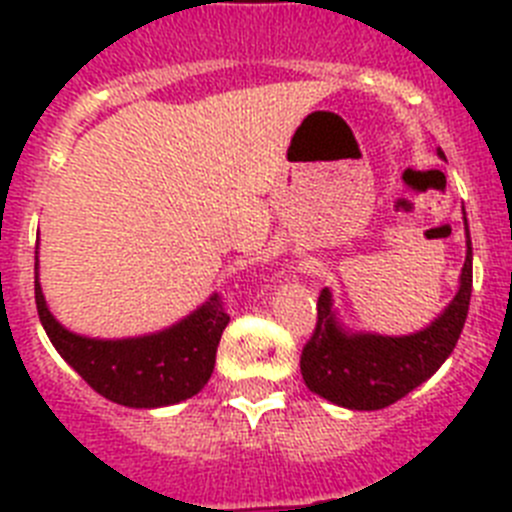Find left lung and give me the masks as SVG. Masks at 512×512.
<instances>
[{
  "label": "left lung",
  "mask_w": 512,
  "mask_h": 512,
  "mask_svg": "<svg viewBox=\"0 0 512 512\" xmlns=\"http://www.w3.org/2000/svg\"><path fill=\"white\" fill-rule=\"evenodd\" d=\"M438 158H446L438 148ZM467 259L459 287L449 305L425 328L408 336H382L374 330H354L343 323L333 292L318 297V325L302 348L300 372L307 390L348 410H382L420 387L441 369L461 336L472 297V238L467 212Z\"/></svg>",
  "instance_id": "8db88e82"
}]
</instances>
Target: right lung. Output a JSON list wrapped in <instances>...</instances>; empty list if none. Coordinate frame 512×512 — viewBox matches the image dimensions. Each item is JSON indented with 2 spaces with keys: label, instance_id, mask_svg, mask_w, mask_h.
<instances>
[{
  "label": "right lung",
  "instance_id": "right-lung-1",
  "mask_svg": "<svg viewBox=\"0 0 512 512\" xmlns=\"http://www.w3.org/2000/svg\"><path fill=\"white\" fill-rule=\"evenodd\" d=\"M35 246V305L63 361L84 382L125 408L153 410L194 397L215 369L217 343L230 323L220 297L210 295L182 320L128 338H92L69 330L45 302Z\"/></svg>",
  "mask_w": 512,
  "mask_h": 512
}]
</instances>
